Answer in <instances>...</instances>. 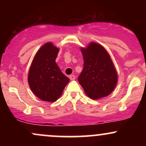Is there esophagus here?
<instances>
[{
  "mask_svg": "<svg viewBox=\"0 0 146 146\" xmlns=\"http://www.w3.org/2000/svg\"><path fill=\"white\" fill-rule=\"evenodd\" d=\"M69 79L71 80H75V75H71L69 76Z\"/></svg>",
  "mask_w": 146,
  "mask_h": 146,
  "instance_id": "34e87169",
  "label": "esophagus"
}]
</instances>
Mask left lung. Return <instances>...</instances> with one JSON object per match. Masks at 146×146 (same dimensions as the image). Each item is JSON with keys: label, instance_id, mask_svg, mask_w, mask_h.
I'll return each instance as SVG.
<instances>
[{"label": "left lung", "instance_id": "obj_1", "mask_svg": "<svg viewBox=\"0 0 146 146\" xmlns=\"http://www.w3.org/2000/svg\"><path fill=\"white\" fill-rule=\"evenodd\" d=\"M84 68L78 82L86 94L93 100L104 98L113 92L117 74L111 58L103 46L95 42L82 48Z\"/></svg>", "mask_w": 146, "mask_h": 146}]
</instances>
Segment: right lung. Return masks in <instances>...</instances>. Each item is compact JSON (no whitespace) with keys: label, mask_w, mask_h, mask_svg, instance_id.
I'll return each mask as SVG.
<instances>
[{"label":"right lung","mask_w":146,"mask_h":146,"mask_svg":"<svg viewBox=\"0 0 146 146\" xmlns=\"http://www.w3.org/2000/svg\"><path fill=\"white\" fill-rule=\"evenodd\" d=\"M58 52L59 48L52 43H46L37 52L30 67V88L43 101L53 102L58 100L69 82L56 62Z\"/></svg>","instance_id":"right-lung-1"}]
</instances>
